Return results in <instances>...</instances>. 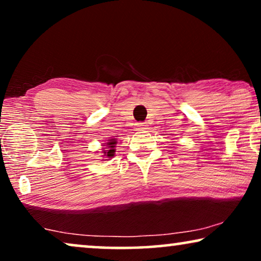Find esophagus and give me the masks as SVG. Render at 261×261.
<instances>
[{
  "label": "esophagus",
  "mask_w": 261,
  "mask_h": 261,
  "mask_svg": "<svg viewBox=\"0 0 261 261\" xmlns=\"http://www.w3.org/2000/svg\"><path fill=\"white\" fill-rule=\"evenodd\" d=\"M146 128H147V124H145L144 122H140L137 124V130H144Z\"/></svg>",
  "instance_id": "1"
}]
</instances>
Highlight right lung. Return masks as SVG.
I'll list each match as a JSON object with an SVG mask.
<instances>
[{
    "mask_svg": "<svg viewBox=\"0 0 261 261\" xmlns=\"http://www.w3.org/2000/svg\"><path fill=\"white\" fill-rule=\"evenodd\" d=\"M115 145H116V140L115 139H110V140L107 142V149L102 151L105 153V155L107 158H113L114 153H115Z\"/></svg>",
    "mask_w": 261,
    "mask_h": 261,
    "instance_id": "add662e5",
    "label": "right lung"
}]
</instances>
